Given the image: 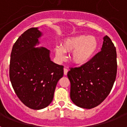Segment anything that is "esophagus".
<instances>
[{"instance_id":"esophagus-1","label":"esophagus","mask_w":127,"mask_h":127,"mask_svg":"<svg viewBox=\"0 0 127 127\" xmlns=\"http://www.w3.org/2000/svg\"><path fill=\"white\" fill-rule=\"evenodd\" d=\"M67 72H68V69H66V68H64V75H67Z\"/></svg>"}]
</instances>
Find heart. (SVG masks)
<instances>
[{"mask_svg":"<svg viewBox=\"0 0 127 127\" xmlns=\"http://www.w3.org/2000/svg\"><path fill=\"white\" fill-rule=\"evenodd\" d=\"M98 40L94 35H79L65 39L60 47H56L55 52L60 61L65 59V53L71 54V60L76 65H83L94 57L98 48Z\"/></svg>","mask_w":127,"mask_h":127,"instance_id":"1","label":"heart"}]
</instances>
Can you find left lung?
Instances as JSON below:
<instances>
[{"label":"left lung","mask_w":127,"mask_h":127,"mask_svg":"<svg viewBox=\"0 0 127 127\" xmlns=\"http://www.w3.org/2000/svg\"><path fill=\"white\" fill-rule=\"evenodd\" d=\"M116 57L114 44L105 35L101 51L85 65L70 68L67 76L74 104L82 108L92 109L104 101L116 79Z\"/></svg>","instance_id":"left-lung-1"}]
</instances>
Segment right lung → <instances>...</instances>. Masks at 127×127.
<instances>
[{"mask_svg": "<svg viewBox=\"0 0 127 127\" xmlns=\"http://www.w3.org/2000/svg\"><path fill=\"white\" fill-rule=\"evenodd\" d=\"M42 35L38 28L26 30L13 46L9 65L11 85L19 99L28 107L39 110L50 105L64 66L53 62L50 51L35 48Z\"/></svg>", "mask_w": 127, "mask_h": 127, "instance_id": "right-lung-1", "label": "right lung"}]
</instances>
